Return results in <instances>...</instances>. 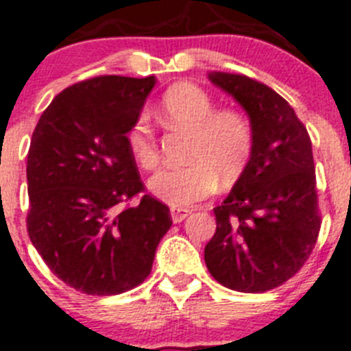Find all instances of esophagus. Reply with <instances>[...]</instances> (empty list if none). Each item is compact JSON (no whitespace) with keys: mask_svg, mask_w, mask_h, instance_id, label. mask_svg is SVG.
I'll return each instance as SVG.
<instances>
[{"mask_svg":"<svg viewBox=\"0 0 351 351\" xmlns=\"http://www.w3.org/2000/svg\"><path fill=\"white\" fill-rule=\"evenodd\" d=\"M191 215L189 210H183V208H171V219L175 223H180L182 220H185Z\"/></svg>","mask_w":351,"mask_h":351,"instance_id":"obj_1","label":"esophagus"}]
</instances>
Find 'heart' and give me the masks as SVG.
Returning a JSON list of instances; mask_svg holds the SVG:
<instances>
[{
  "label": "heart",
  "mask_w": 351,
  "mask_h": 351,
  "mask_svg": "<svg viewBox=\"0 0 351 351\" xmlns=\"http://www.w3.org/2000/svg\"><path fill=\"white\" fill-rule=\"evenodd\" d=\"M159 115L169 128L191 131L185 160L180 168H164L150 176L148 192L173 208H187L213 194L217 185L234 182L252 156L254 129L239 110H215L206 90L194 84H176L162 94ZM125 145L143 169L159 162L154 131L140 115L125 132Z\"/></svg>",
  "instance_id": "1"
}]
</instances>
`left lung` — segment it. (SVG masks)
Here are the masks:
<instances>
[{"mask_svg": "<svg viewBox=\"0 0 351 351\" xmlns=\"http://www.w3.org/2000/svg\"><path fill=\"white\" fill-rule=\"evenodd\" d=\"M208 78L248 113L254 148L229 195L213 208L217 230L204 262L227 289L266 292L298 273L317 243L322 219L311 140L267 85L222 71Z\"/></svg>", "mask_w": 351, "mask_h": 351, "instance_id": "left-lung-1", "label": "left lung"}]
</instances>
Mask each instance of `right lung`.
<instances>
[{
  "label": "right lung",
  "instance_id": "right-lung-1",
  "mask_svg": "<svg viewBox=\"0 0 351 351\" xmlns=\"http://www.w3.org/2000/svg\"><path fill=\"white\" fill-rule=\"evenodd\" d=\"M156 77L105 75L78 82L42 113L27 154V232L47 266L89 295H115L145 282L171 227L169 208L145 191L125 132Z\"/></svg>",
  "mask_w": 351,
  "mask_h": 351
}]
</instances>
